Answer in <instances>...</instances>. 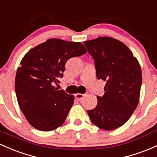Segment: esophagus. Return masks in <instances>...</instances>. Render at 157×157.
<instances>
[{"label":"esophagus","mask_w":157,"mask_h":157,"mask_svg":"<svg viewBox=\"0 0 157 157\" xmlns=\"http://www.w3.org/2000/svg\"><path fill=\"white\" fill-rule=\"evenodd\" d=\"M76 99L78 100V101H81L82 98H84V94H75Z\"/></svg>","instance_id":"esophagus-1"}]
</instances>
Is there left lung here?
<instances>
[{"label": "left lung", "instance_id": "left-lung-1", "mask_svg": "<svg viewBox=\"0 0 157 157\" xmlns=\"http://www.w3.org/2000/svg\"><path fill=\"white\" fill-rule=\"evenodd\" d=\"M84 44L94 61L97 78L106 82L104 95L98 96L97 106L87 110L88 115L99 128L115 130L126 123L139 104L140 65L132 51L113 38L98 37Z\"/></svg>", "mask_w": 157, "mask_h": 157}]
</instances>
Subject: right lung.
<instances>
[{
    "mask_svg": "<svg viewBox=\"0 0 157 157\" xmlns=\"http://www.w3.org/2000/svg\"><path fill=\"white\" fill-rule=\"evenodd\" d=\"M86 53L80 42L50 39L30 49L21 61L15 93L20 109L36 129L51 131L65 122L75 97L54 85L60 82L68 59Z\"/></svg>",
    "mask_w": 157,
    "mask_h": 157,
    "instance_id": "1",
    "label": "right lung"
}]
</instances>
